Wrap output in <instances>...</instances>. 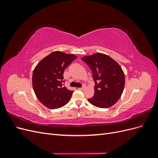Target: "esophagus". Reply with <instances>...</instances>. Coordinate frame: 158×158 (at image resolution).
<instances>
[{"label":"esophagus","instance_id":"obj_1","mask_svg":"<svg viewBox=\"0 0 158 158\" xmlns=\"http://www.w3.org/2000/svg\"><path fill=\"white\" fill-rule=\"evenodd\" d=\"M85 88H86V86H85V85H83V86L82 87V88H78L79 89H80V90H82V91H84V89H85Z\"/></svg>","mask_w":158,"mask_h":158}]
</instances>
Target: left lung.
<instances>
[{
  "mask_svg": "<svg viewBox=\"0 0 158 158\" xmlns=\"http://www.w3.org/2000/svg\"><path fill=\"white\" fill-rule=\"evenodd\" d=\"M92 71L94 95L88 99L99 108L113 106L121 98L125 83L124 72L117 62L107 55L96 52L82 59Z\"/></svg>",
  "mask_w": 158,
  "mask_h": 158,
  "instance_id": "obj_1",
  "label": "left lung"
}]
</instances>
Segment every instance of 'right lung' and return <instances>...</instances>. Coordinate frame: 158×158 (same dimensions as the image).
<instances>
[{
    "mask_svg": "<svg viewBox=\"0 0 158 158\" xmlns=\"http://www.w3.org/2000/svg\"><path fill=\"white\" fill-rule=\"evenodd\" d=\"M77 56L56 51L41 60L33 71L32 85L39 101L49 109L63 107L73 91L63 85L64 69Z\"/></svg>",
    "mask_w": 158,
    "mask_h": 158,
    "instance_id": "obj_1",
    "label": "right lung"
}]
</instances>
